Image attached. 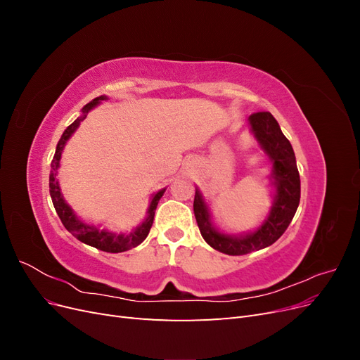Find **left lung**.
Instances as JSON below:
<instances>
[{
	"label": "left lung",
	"instance_id": "8db88e82",
	"mask_svg": "<svg viewBox=\"0 0 360 360\" xmlns=\"http://www.w3.org/2000/svg\"><path fill=\"white\" fill-rule=\"evenodd\" d=\"M252 132L261 147L274 162V179L276 198L267 221L255 233L242 237L225 236L216 231L207 207L197 191L193 200V213L204 240L213 249L226 255H246L275 243L285 233L300 202V176L290 141L270 112H254L249 117Z\"/></svg>",
	"mask_w": 360,
	"mask_h": 360
}]
</instances>
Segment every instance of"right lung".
<instances>
[{"label":"right lung","mask_w":360,"mask_h":360,"mask_svg":"<svg viewBox=\"0 0 360 360\" xmlns=\"http://www.w3.org/2000/svg\"><path fill=\"white\" fill-rule=\"evenodd\" d=\"M103 99H106V97L101 96V97H96V99L91 101L90 103H86L84 106V110H82L84 115H81L79 118H76L75 122L66 130H64V134L61 135L58 144H57L56 155H53V159H52V163H51L49 193H51V198H52V204H53V207H56L57 214L60 216L63 225L66 226V230L72 236H75L82 243L90 245V246H93L96 249H101V250H103V252L118 254V252H124V250H127V249L136 248L138 245H141V243L146 240V237L150 233V228H151V225H153L155 212H156L158 202H159L160 197L163 195V192H165V189L159 191L155 195L153 200H151V204H150L147 219L143 224H141L135 231H132L130 234H112V233H108L105 230H99V228L81 222L78 217L73 214V212L70 210V207L66 202H64V200L61 197V192H60L58 181H57V169L60 167V159H61L64 144H66V141L75 132L76 127H78L79 123L86 117L85 114L89 112L91 108H94L97 103H99Z\"/></svg>","instance_id":"1"}]
</instances>
